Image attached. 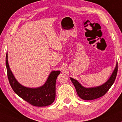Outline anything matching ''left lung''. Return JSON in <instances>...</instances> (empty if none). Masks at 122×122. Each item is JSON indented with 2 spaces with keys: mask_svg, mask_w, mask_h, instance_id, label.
Listing matches in <instances>:
<instances>
[{
  "mask_svg": "<svg viewBox=\"0 0 122 122\" xmlns=\"http://www.w3.org/2000/svg\"><path fill=\"white\" fill-rule=\"evenodd\" d=\"M117 72V62L113 70L111 76L109 79L100 86L92 87H85L83 86L76 79L70 78L74 85L78 96L84 100H92L102 96L108 91L114 83Z\"/></svg>",
  "mask_w": 122,
  "mask_h": 122,
  "instance_id": "left-lung-1",
  "label": "left lung"
}]
</instances>
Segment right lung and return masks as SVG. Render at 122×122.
Returning <instances> with one entry per match:
<instances>
[{"mask_svg": "<svg viewBox=\"0 0 122 122\" xmlns=\"http://www.w3.org/2000/svg\"><path fill=\"white\" fill-rule=\"evenodd\" d=\"M6 65L10 84L14 92L20 98L36 107L48 106L54 102L56 96V81L61 71H52L43 86L33 88L23 86L15 78L10 68L7 52Z\"/></svg>", "mask_w": 122, "mask_h": 122, "instance_id": "add662e5", "label": "right lung"}]
</instances>
